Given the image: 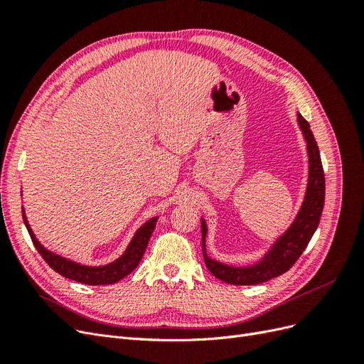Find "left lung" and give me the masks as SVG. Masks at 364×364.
<instances>
[{
  "mask_svg": "<svg viewBox=\"0 0 364 364\" xmlns=\"http://www.w3.org/2000/svg\"><path fill=\"white\" fill-rule=\"evenodd\" d=\"M297 124L302 130L306 142L308 153V182L304 196V202L297 211L290 228L281 234L262 258L249 266H229L211 258L206 253V234L208 226L202 218V249L203 259L208 270L215 278L234 285H255L266 282L272 278L287 272L302 255V252L310 243L316 229L321 222V215L325 203V174L322 168L321 153L308 121L297 114Z\"/></svg>",
  "mask_w": 364,
  "mask_h": 364,
  "instance_id": "8db88e82",
  "label": "left lung"
}]
</instances>
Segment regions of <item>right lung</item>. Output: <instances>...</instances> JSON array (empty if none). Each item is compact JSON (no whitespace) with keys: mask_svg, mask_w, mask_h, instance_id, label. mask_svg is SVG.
Wrapping results in <instances>:
<instances>
[{"mask_svg":"<svg viewBox=\"0 0 364 364\" xmlns=\"http://www.w3.org/2000/svg\"><path fill=\"white\" fill-rule=\"evenodd\" d=\"M23 218H24V225L31 237L33 245H35V247L41 253V257L46 259L48 266L65 278L82 282V284H87V285L115 284L119 279L126 278L129 273L134 272L139 264L142 255H144L149 240L153 234V229H155L158 222V217H151L150 220H147V222L136 230L134 238L130 240V243L126 247L123 255L117 258L115 261L105 264V266H85V264H79L68 258H63L58 255V253H53L47 247H43L35 237V234H33V230L27 222L24 208H23Z\"/></svg>","mask_w":364,"mask_h":364,"instance_id":"obj_1","label":"right lung"}]
</instances>
